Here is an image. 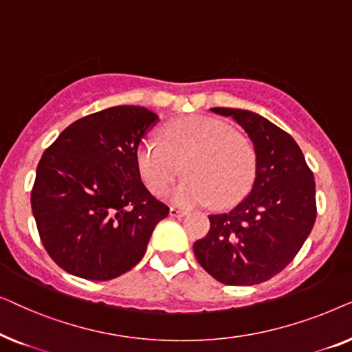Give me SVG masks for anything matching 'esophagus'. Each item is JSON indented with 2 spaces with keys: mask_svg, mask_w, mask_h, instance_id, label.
Wrapping results in <instances>:
<instances>
[{
  "mask_svg": "<svg viewBox=\"0 0 352 352\" xmlns=\"http://www.w3.org/2000/svg\"><path fill=\"white\" fill-rule=\"evenodd\" d=\"M184 214H186L184 210L176 208V206H171V208H170V216H171V218H182V216H184Z\"/></svg>",
  "mask_w": 352,
  "mask_h": 352,
  "instance_id": "obj_1",
  "label": "esophagus"
}]
</instances>
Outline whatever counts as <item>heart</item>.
I'll return each mask as SVG.
<instances>
[{"instance_id":"heart-1","label":"heart","mask_w":352,"mask_h":352,"mask_svg":"<svg viewBox=\"0 0 352 352\" xmlns=\"http://www.w3.org/2000/svg\"><path fill=\"white\" fill-rule=\"evenodd\" d=\"M141 179L153 195H163L182 171L186 177L171 199L181 206L204 205L228 208L252 189L256 153L242 133L221 120L190 115L163 128L162 142L144 141L136 151Z\"/></svg>"}]
</instances>
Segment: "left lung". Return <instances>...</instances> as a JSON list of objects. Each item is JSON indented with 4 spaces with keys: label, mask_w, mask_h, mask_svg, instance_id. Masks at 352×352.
I'll return each instance as SVG.
<instances>
[{
    "label": "left lung",
    "mask_w": 352,
    "mask_h": 352,
    "mask_svg": "<svg viewBox=\"0 0 352 352\" xmlns=\"http://www.w3.org/2000/svg\"><path fill=\"white\" fill-rule=\"evenodd\" d=\"M232 117L252 139L256 177L229 213L210 214V230L194 243L197 261L224 285H256L283 271L316 223V181L290 134L261 115L211 109Z\"/></svg>",
    "instance_id": "1"
}]
</instances>
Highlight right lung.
<instances>
[{
    "label": "right lung",
    "instance_id": "add662e5",
    "mask_svg": "<svg viewBox=\"0 0 352 352\" xmlns=\"http://www.w3.org/2000/svg\"><path fill=\"white\" fill-rule=\"evenodd\" d=\"M158 120L118 105L67 126L36 166L32 211L57 266L88 280H110L141 261L155 226L170 213L142 184L139 142Z\"/></svg>",
    "mask_w": 352,
    "mask_h": 352
}]
</instances>
